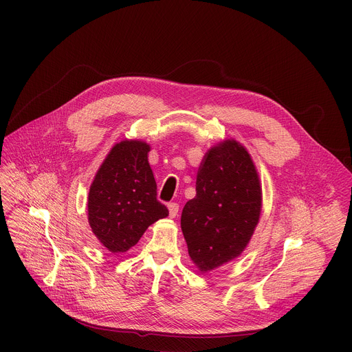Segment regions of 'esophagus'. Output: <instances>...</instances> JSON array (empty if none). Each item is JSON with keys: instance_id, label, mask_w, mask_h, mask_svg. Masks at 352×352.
Masks as SVG:
<instances>
[{"instance_id": "esophagus-1", "label": "esophagus", "mask_w": 352, "mask_h": 352, "mask_svg": "<svg viewBox=\"0 0 352 352\" xmlns=\"http://www.w3.org/2000/svg\"><path fill=\"white\" fill-rule=\"evenodd\" d=\"M178 210H179V206H178V204H170V205H168V212H170V217H171V219L177 217V214H178Z\"/></svg>"}]
</instances>
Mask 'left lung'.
Here are the masks:
<instances>
[{
  "label": "left lung",
  "mask_w": 352,
  "mask_h": 352,
  "mask_svg": "<svg viewBox=\"0 0 352 352\" xmlns=\"http://www.w3.org/2000/svg\"><path fill=\"white\" fill-rule=\"evenodd\" d=\"M261 210L259 175L246 148L234 139L213 146L200 163L196 196L181 216L188 254L199 270L210 272L238 258Z\"/></svg>",
  "instance_id": "1"
}]
</instances>
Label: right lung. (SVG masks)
I'll use <instances>...</instances> for the list:
<instances>
[{"label": "right lung", "instance_id": "obj_1", "mask_svg": "<svg viewBox=\"0 0 352 352\" xmlns=\"http://www.w3.org/2000/svg\"><path fill=\"white\" fill-rule=\"evenodd\" d=\"M142 140L117 143L100 166L87 197V217L98 242L113 254L126 252L150 224L168 216Z\"/></svg>", "mask_w": 352, "mask_h": 352}]
</instances>
